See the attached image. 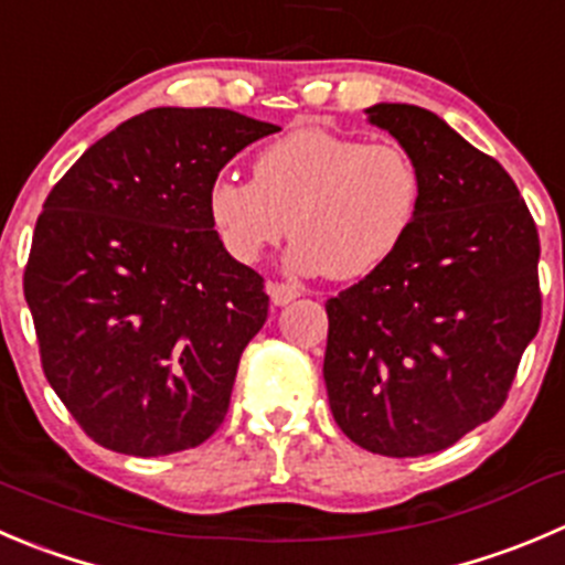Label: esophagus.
<instances>
[{
    "label": "esophagus",
    "mask_w": 565,
    "mask_h": 565,
    "mask_svg": "<svg viewBox=\"0 0 565 565\" xmlns=\"http://www.w3.org/2000/svg\"><path fill=\"white\" fill-rule=\"evenodd\" d=\"M267 295H270L273 306H287L298 298L300 289L292 284H267Z\"/></svg>",
    "instance_id": "obj_1"
}]
</instances>
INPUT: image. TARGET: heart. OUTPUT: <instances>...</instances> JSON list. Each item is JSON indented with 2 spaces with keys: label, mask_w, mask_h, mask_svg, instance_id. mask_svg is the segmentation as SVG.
<instances>
[{
  "label": "heart",
  "mask_w": 565,
  "mask_h": 565,
  "mask_svg": "<svg viewBox=\"0 0 565 565\" xmlns=\"http://www.w3.org/2000/svg\"><path fill=\"white\" fill-rule=\"evenodd\" d=\"M419 195V168L403 146L298 129L256 154L254 182L217 177L206 210L217 239L239 265L259 262L289 234L292 270L350 281L399 248L416 221Z\"/></svg>",
  "instance_id": "obj_1"
}]
</instances>
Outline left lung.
I'll use <instances>...</instances> for the list:
<instances>
[{"mask_svg": "<svg viewBox=\"0 0 565 565\" xmlns=\"http://www.w3.org/2000/svg\"><path fill=\"white\" fill-rule=\"evenodd\" d=\"M366 120L419 168V212L381 267L326 303L322 361L342 434L364 450H447L502 408L541 326L539 232L494 157L414 104Z\"/></svg>", "mask_w": 565, "mask_h": 565, "instance_id": "1", "label": "left lung"}]
</instances>
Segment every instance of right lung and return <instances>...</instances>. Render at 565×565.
<instances>
[{
  "label": "right lung",
  "instance_id": "add662e5",
  "mask_svg": "<svg viewBox=\"0 0 565 565\" xmlns=\"http://www.w3.org/2000/svg\"><path fill=\"white\" fill-rule=\"evenodd\" d=\"M273 131L234 109H146L49 193L24 298L46 381L107 450L171 456L221 428L267 295L217 239L206 193Z\"/></svg>",
  "mask_w": 565,
  "mask_h": 565
}]
</instances>
